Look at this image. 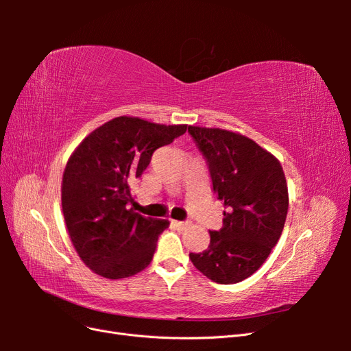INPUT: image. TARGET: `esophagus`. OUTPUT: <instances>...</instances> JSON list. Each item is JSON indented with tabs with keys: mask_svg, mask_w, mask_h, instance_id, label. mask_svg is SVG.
Returning a JSON list of instances; mask_svg holds the SVG:
<instances>
[{
	"mask_svg": "<svg viewBox=\"0 0 351 351\" xmlns=\"http://www.w3.org/2000/svg\"><path fill=\"white\" fill-rule=\"evenodd\" d=\"M173 226L177 230H186L189 227V222L187 221H173Z\"/></svg>",
	"mask_w": 351,
	"mask_h": 351,
	"instance_id": "esophagus-1",
	"label": "esophagus"
}]
</instances>
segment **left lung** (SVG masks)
<instances>
[{"mask_svg":"<svg viewBox=\"0 0 351 351\" xmlns=\"http://www.w3.org/2000/svg\"><path fill=\"white\" fill-rule=\"evenodd\" d=\"M209 168L217 199L224 200L222 228L209 231L206 250L190 253L214 282L236 284L256 272L278 243L289 190L278 159L246 136L189 125Z\"/></svg>","mask_w":351,"mask_h":351,"instance_id":"left-lung-1","label":"left lung"}]
</instances>
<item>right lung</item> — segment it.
I'll list each match as a JSON object with an SVG mask.
<instances>
[{
  "instance_id": "right-lung-1",
  "label": "right lung",
  "mask_w": 351,
  "mask_h": 351,
  "mask_svg": "<svg viewBox=\"0 0 351 351\" xmlns=\"http://www.w3.org/2000/svg\"><path fill=\"white\" fill-rule=\"evenodd\" d=\"M186 130L184 124L117 117L84 137L70 156L61 186L62 214L80 259L101 277H132L151 263L169 222L130 209V184L158 147Z\"/></svg>"
}]
</instances>
